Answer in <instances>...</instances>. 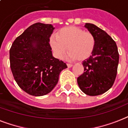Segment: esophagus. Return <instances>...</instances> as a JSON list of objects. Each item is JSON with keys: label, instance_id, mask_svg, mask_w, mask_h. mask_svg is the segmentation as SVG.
I'll return each instance as SVG.
<instances>
[{"label": "esophagus", "instance_id": "obj_1", "mask_svg": "<svg viewBox=\"0 0 128 128\" xmlns=\"http://www.w3.org/2000/svg\"><path fill=\"white\" fill-rule=\"evenodd\" d=\"M67 67H68V68H70V67H71L72 66H73V65H72V64H69V63H67Z\"/></svg>", "mask_w": 128, "mask_h": 128}]
</instances>
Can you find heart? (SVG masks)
Returning <instances> with one entry per match:
<instances>
[{
	"label": "heart",
	"instance_id": "heart-1",
	"mask_svg": "<svg viewBox=\"0 0 128 128\" xmlns=\"http://www.w3.org/2000/svg\"><path fill=\"white\" fill-rule=\"evenodd\" d=\"M95 36L90 32L75 26L63 27L49 38L50 48L55 57L59 59L64 58L67 50L69 51L67 59L84 61L92 55L96 46Z\"/></svg>",
	"mask_w": 128,
	"mask_h": 128
}]
</instances>
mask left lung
<instances>
[{
  "label": "left lung",
  "instance_id": "left-lung-1",
  "mask_svg": "<svg viewBox=\"0 0 128 128\" xmlns=\"http://www.w3.org/2000/svg\"><path fill=\"white\" fill-rule=\"evenodd\" d=\"M85 27L96 38V46L89 59L83 61L84 72L78 78L79 87L88 96H99L108 91L116 78L119 53L116 43L106 32L92 23Z\"/></svg>",
  "mask_w": 128,
  "mask_h": 128
}]
</instances>
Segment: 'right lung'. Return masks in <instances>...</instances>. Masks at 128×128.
I'll return each instance as SVG.
<instances>
[{
  "instance_id": "add662e5",
  "label": "right lung",
  "mask_w": 128,
  "mask_h": 128,
  "mask_svg": "<svg viewBox=\"0 0 128 128\" xmlns=\"http://www.w3.org/2000/svg\"><path fill=\"white\" fill-rule=\"evenodd\" d=\"M52 24H33L16 38L10 49V63L14 80L29 95L50 93L59 81L66 63L53 56L49 38Z\"/></svg>"
}]
</instances>
